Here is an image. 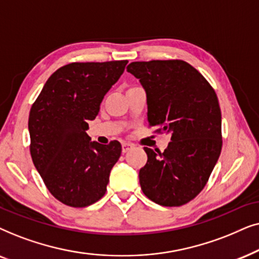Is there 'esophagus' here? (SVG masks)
I'll return each mask as SVG.
<instances>
[{
  "label": "esophagus",
  "instance_id": "esophagus-1",
  "mask_svg": "<svg viewBox=\"0 0 259 259\" xmlns=\"http://www.w3.org/2000/svg\"><path fill=\"white\" fill-rule=\"evenodd\" d=\"M133 147L134 146L132 143H123L122 144V151H123V153H127V151L132 149Z\"/></svg>",
  "mask_w": 259,
  "mask_h": 259
}]
</instances>
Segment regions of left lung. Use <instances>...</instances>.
Masks as SVG:
<instances>
[{"mask_svg":"<svg viewBox=\"0 0 259 259\" xmlns=\"http://www.w3.org/2000/svg\"><path fill=\"white\" fill-rule=\"evenodd\" d=\"M126 71L146 90L148 122L170 134L163 153L144 147L140 185L161 206L187 204L204 189L222 151V112L214 90L184 60L135 61Z\"/></svg>","mask_w":259,"mask_h":259,"instance_id":"1","label":"left lung"}]
</instances>
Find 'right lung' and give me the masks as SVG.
I'll return each mask as SVG.
<instances>
[{"label": "right lung", "instance_id": "right-lung-1", "mask_svg": "<svg viewBox=\"0 0 259 259\" xmlns=\"http://www.w3.org/2000/svg\"><path fill=\"white\" fill-rule=\"evenodd\" d=\"M127 60L72 63L48 78L29 112L33 163L48 191L71 207H86L106 192L122 146L91 142L86 130Z\"/></svg>", "mask_w": 259, "mask_h": 259}]
</instances>
